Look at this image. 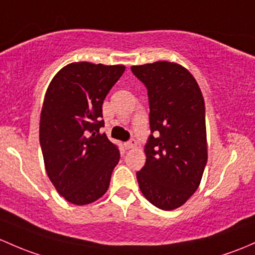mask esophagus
<instances>
[{"label":"esophagus","mask_w":255,"mask_h":255,"mask_svg":"<svg viewBox=\"0 0 255 255\" xmlns=\"http://www.w3.org/2000/svg\"><path fill=\"white\" fill-rule=\"evenodd\" d=\"M125 146H126V149L135 148V146H136V141L134 140V139H130L129 141H127V143L125 144Z\"/></svg>","instance_id":"1"}]
</instances>
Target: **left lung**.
<instances>
[{
	"label": "left lung",
	"instance_id": "8db88e82",
	"mask_svg": "<svg viewBox=\"0 0 255 255\" xmlns=\"http://www.w3.org/2000/svg\"><path fill=\"white\" fill-rule=\"evenodd\" d=\"M148 88L150 134L146 161L136 172L144 197L162 210H175L194 194L208 161L205 105L191 72L157 61L130 67Z\"/></svg>",
	"mask_w": 255,
	"mask_h": 255
}]
</instances>
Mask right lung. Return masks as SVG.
<instances>
[{
    "mask_svg": "<svg viewBox=\"0 0 255 255\" xmlns=\"http://www.w3.org/2000/svg\"><path fill=\"white\" fill-rule=\"evenodd\" d=\"M123 64L73 62L50 82L40 114L45 168L58 194L87 205L105 194L120 151L100 128L103 104Z\"/></svg>",
    "mask_w": 255,
    "mask_h": 255,
    "instance_id": "right-lung-1",
    "label": "right lung"
}]
</instances>
